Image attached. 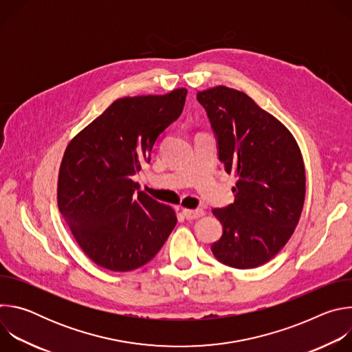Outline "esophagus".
Wrapping results in <instances>:
<instances>
[{"label":"esophagus","mask_w":352,"mask_h":352,"mask_svg":"<svg viewBox=\"0 0 352 352\" xmlns=\"http://www.w3.org/2000/svg\"><path fill=\"white\" fill-rule=\"evenodd\" d=\"M182 214H184L188 220H196V219L202 217V216L205 214V210H204V209H195V210L182 209Z\"/></svg>","instance_id":"1"}]
</instances>
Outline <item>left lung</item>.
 Here are the masks:
<instances>
[{
	"instance_id": "8db88e82",
	"label": "left lung",
	"mask_w": 352,
	"mask_h": 352,
	"mask_svg": "<svg viewBox=\"0 0 352 352\" xmlns=\"http://www.w3.org/2000/svg\"><path fill=\"white\" fill-rule=\"evenodd\" d=\"M196 98L224 170L236 178L234 204L212 210L223 226L212 252L230 267H258L280 252L302 213V155L291 132L243 91L216 86Z\"/></svg>"
}]
</instances>
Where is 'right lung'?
Returning a JSON list of instances; mask_svg holds the SVG:
<instances>
[{
	"label": "right lung",
	"instance_id": "right-lung-1",
	"mask_svg": "<svg viewBox=\"0 0 352 352\" xmlns=\"http://www.w3.org/2000/svg\"><path fill=\"white\" fill-rule=\"evenodd\" d=\"M188 90L118 98L68 144L58 209L98 266L131 272L152 261L177 224L175 212L132 179L159 136L181 116Z\"/></svg>",
	"mask_w": 352,
	"mask_h": 352
}]
</instances>
